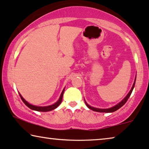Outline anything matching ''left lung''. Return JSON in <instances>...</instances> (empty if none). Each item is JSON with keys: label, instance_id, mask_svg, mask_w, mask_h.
Here are the masks:
<instances>
[{"label": "left lung", "instance_id": "left-lung-1", "mask_svg": "<svg viewBox=\"0 0 149 149\" xmlns=\"http://www.w3.org/2000/svg\"><path fill=\"white\" fill-rule=\"evenodd\" d=\"M136 79V78H135V81H134V84H133V85H132V87L131 90L130 91V92L128 93V94H127V95H126L125 98H124L121 102H119V104H117V105L114 106L113 107L109 108V109H97V108H94V107H91V106H89V105L88 104H87V103L86 102H85V104L87 105V107H88L89 109L92 110V111H93L99 112V113H113V112H115V111H117V110L119 109L120 108H121V107H123V106L125 104L126 102L127 101L128 98H129L130 96V95H131L132 91H133L134 86H135Z\"/></svg>", "mask_w": 149, "mask_h": 149}]
</instances>
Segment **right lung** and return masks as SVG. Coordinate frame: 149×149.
Listing matches in <instances>:
<instances>
[{
	"instance_id": "right-lung-1",
	"label": "right lung",
	"mask_w": 149,
	"mask_h": 149,
	"mask_svg": "<svg viewBox=\"0 0 149 149\" xmlns=\"http://www.w3.org/2000/svg\"><path fill=\"white\" fill-rule=\"evenodd\" d=\"M64 89H63V91H62V93H61L60 97V98H59L58 101H57L56 103L54 104L50 105V106H47V107H37V106H34V105L30 104V103H28L27 101H26L23 98V97L22 96L20 93H19V94L20 95V97H21V99L22 100V101H23V102L27 106L28 108H30V109L34 110V111H36L47 112V111H52V110L56 109V108L60 104L61 102H62V97H63V94H64Z\"/></svg>"
}]
</instances>
